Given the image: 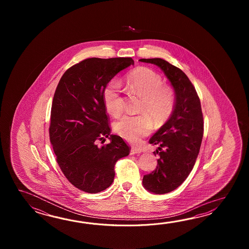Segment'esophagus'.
<instances>
[{
    "label": "esophagus",
    "mask_w": 249,
    "mask_h": 249,
    "mask_svg": "<svg viewBox=\"0 0 249 249\" xmlns=\"http://www.w3.org/2000/svg\"><path fill=\"white\" fill-rule=\"evenodd\" d=\"M140 153H142V149H140V148H134V147H132V148H131V155Z\"/></svg>",
    "instance_id": "esophagus-1"
}]
</instances>
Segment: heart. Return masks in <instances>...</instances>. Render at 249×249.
I'll list each match as a JSON object with an SVG mask.
<instances>
[{"mask_svg":"<svg viewBox=\"0 0 249 249\" xmlns=\"http://www.w3.org/2000/svg\"><path fill=\"white\" fill-rule=\"evenodd\" d=\"M126 85L142 97L138 116H124L115 123V131L128 142L137 143L147 136L152 129V120L160 125L168 120L174 111L175 94L158 73L148 68H137L128 74ZM121 88L117 81H111L103 91V101L107 110L114 117L123 110L120 97Z\"/></svg>","mask_w":249,"mask_h":249,"instance_id":"obj_1","label":"heart"}]
</instances>
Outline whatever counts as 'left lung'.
<instances>
[{"mask_svg": "<svg viewBox=\"0 0 249 249\" xmlns=\"http://www.w3.org/2000/svg\"><path fill=\"white\" fill-rule=\"evenodd\" d=\"M162 69L175 90L174 111L164 125L149 140L158 145L155 171L144 175V188L154 194L175 191L187 179L196 162L201 146L204 122L200 100L184 72L162 58H141Z\"/></svg>", "mask_w": 249, "mask_h": 249, "instance_id": "8db88e82", "label": "left lung"}]
</instances>
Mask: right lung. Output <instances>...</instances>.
Listing matches in <instances>:
<instances>
[{"instance_id":"1","label":"right lung","mask_w":249,"mask_h":249,"mask_svg":"<svg viewBox=\"0 0 249 249\" xmlns=\"http://www.w3.org/2000/svg\"><path fill=\"white\" fill-rule=\"evenodd\" d=\"M132 58L85 59L72 66L58 82L53 97L50 141L57 162L71 184L87 193L111 185L115 164L130 153L118 135L110 134L103 91ZM108 137L111 142H97Z\"/></svg>"}]
</instances>
